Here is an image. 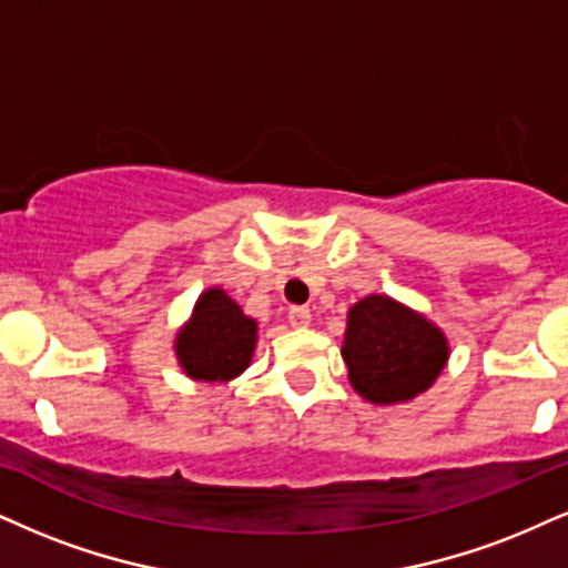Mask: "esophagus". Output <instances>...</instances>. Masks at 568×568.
I'll list each match as a JSON object with an SVG mask.
<instances>
[{
	"label": "esophagus",
	"instance_id": "1",
	"mask_svg": "<svg viewBox=\"0 0 568 568\" xmlns=\"http://www.w3.org/2000/svg\"><path fill=\"white\" fill-rule=\"evenodd\" d=\"M290 326H295V328L311 326V311H307V307H292V311H290Z\"/></svg>",
	"mask_w": 568,
	"mask_h": 568
}]
</instances>
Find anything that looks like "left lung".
Listing matches in <instances>:
<instances>
[{
  "instance_id": "1",
  "label": "left lung",
  "mask_w": 568,
  "mask_h": 568,
  "mask_svg": "<svg viewBox=\"0 0 568 568\" xmlns=\"http://www.w3.org/2000/svg\"><path fill=\"white\" fill-rule=\"evenodd\" d=\"M342 358L363 400L400 405L437 382L450 358L445 332L389 295H368L347 311Z\"/></svg>"
}]
</instances>
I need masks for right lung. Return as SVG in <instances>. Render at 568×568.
<instances>
[{"instance_id":"right-lung-1","label":"right lung","mask_w":568,"mask_h":568,"mask_svg":"<svg viewBox=\"0 0 568 568\" xmlns=\"http://www.w3.org/2000/svg\"><path fill=\"white\" fill-rule=\"evenodd\" d=\"M257 345V321L244 316L221 286L202 292L192 316L179 328L173 349L179 366L194 382L226 384L244 374Z\"/></svg>"}]
</instances>
